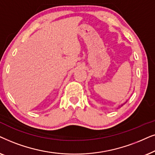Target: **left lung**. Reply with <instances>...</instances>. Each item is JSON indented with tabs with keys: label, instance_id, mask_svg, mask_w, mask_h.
Wrapping results in <instances>:
<instances>
[{
	"label": "left lung",
	"instance_id": "left-lung-1",
	"mask_svg": "<svg viewBox=\"0 0 155 155\" xmlns=\"http://www.w3.org/2000/svg\"><path fill=\"white\" fill-rule=\"evenodd\" d=\"M123 104H122V105H121V106H123Z\"/></svg>",
	"mask_w": 155,
	"mask_h": 155
}]
</instances>
